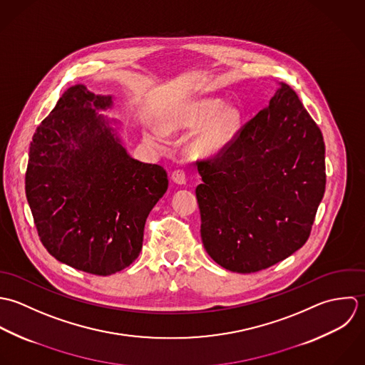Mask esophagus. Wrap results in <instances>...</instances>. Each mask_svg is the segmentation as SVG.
I'll return each mask as SVG.
<instances>
[{"mask_svg": "<svg viewBox=\"0 0 365 365\" xmlns=\"http://www.w3.org/2000/svg\"><path fill=\"white\" fill-rule=\"evenodd\" d=\"M170 179H172L176 185H185V183H186V173H185V170L178 169V170H175V172L172 173Z\"/></svg>", "mask_w": 365, "mask_h": 365, "instance_id": "34e87169", "label": "esophagus"}]
</instances>
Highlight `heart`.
<instances>
[{
  "label": "heart",
  "instance_id": "obj_1",
  "mask_svg": "<svg viewBox=\"0 0 365 365\" xmlns=\"http://www.w3.org/2000/svg\"><path fill=\"white\" fill-rule=\"evenodd\" d=\"M220 98H202L187 101L172 108L160 121L162 131L179 133L200 130L190 140L187 149L195 156H215L230 145L241 130V111L234 106L224 107ZM146 140L153 144H163V133L148 130Z\"/></svg>",
  "mask_w": 365,
  "mask_h": 365
}]
</instances>
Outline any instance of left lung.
<instances>
[{
	"mask_svg": "<svg viewBox=\"0 0 365 365\" xmlns=\"http://www.w3.org/2000/svg\"><path fill=\"white\" fill-rule=\"evenodd\" d=\"M197 170L202 241L222 268L258 272L304 245L326 189L324 143L288 84Z\"/></svg>",
	"mask_w": 365,
	"mask_h": 365,
	"instance_id": "8db88e82",
	"label": "left lung"
}]
</instances>
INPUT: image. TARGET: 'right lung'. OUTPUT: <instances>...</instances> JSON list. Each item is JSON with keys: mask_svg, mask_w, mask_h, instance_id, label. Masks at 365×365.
Instances as JSON below:
<instances>
[{"mask_svg": "<svg viewBox=\"0 0 365 365\" xmlns=\"http://www.w3.org/2000/svg\"><path fill=\"white\" fill-rule=\"evenodd\" d=\"M113 106L69 87L36 128L25 193L48 252L74 269L107 277L143 248L146 217L168 190L166 170L128 155L97 110Z\"/></svg>", "mask_w": 365, "mask_h": 365, "instance_id": "add662e5", "label": "right lung"}]
</instances>
